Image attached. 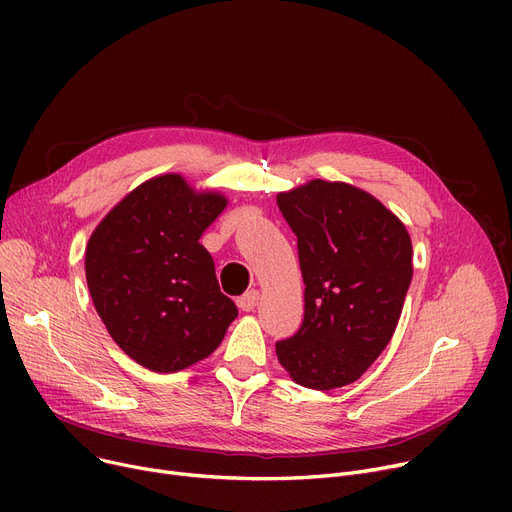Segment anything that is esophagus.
Instances as JSON below:
<instances>
[{
	"instance_id": "1",
	"label": "esophagus",
	"mask_w": 512,
	"mask_h": 512,
	"mask_svg": "<svg viewBox=\"0 0 512 512\" xmlns=\"http://www.w3.org/2000/svg\"><path fill=\"white\" fill-rule=\"evenodd\" d=\"M259 303V290H249L242 294V297L236 301V305L242 309V311H253Z\"/></svg>"
}]
</instances>
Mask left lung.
I'll list each match as a JSON object with an SVG mask.
<instances>
[{
    "label": "left lung",
    "mask_w": 512,
    "mask_h": 512,
    "mask_svg": "<svg viewBox=\"0 0 512 512\" xmlns=\"http://www.w3.org/2000/svg\"><path fill=\"white\" fill-rule=\"evenodd\" d=\"M297 234L305 282L299 332L276 344L280 365L311 390L353 384L382 355L413 278L411 236L363 188L309 180L278 193Z\"/></svg>",
    "instance_id": "left-lung-1"
}]
</instances>
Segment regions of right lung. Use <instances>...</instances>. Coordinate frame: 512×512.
Masks as SVG:
<instances>
[{"label":"right lung","mask_w":512,"mask_h":512,"mask_svg":"<svg viewBox=\"0 0 512 512\" xmlns=\"http://www.w3.org/2000/svg\"><path fill=\"white\" fill-rule=\"evenodd\" d=\"M226 205L218 191L159 174L107 211L87 242L93 305L114 342L151 371L207 359L238 315L199 242Z\"/></svg>","instance_id":"right-lung-1"}]
</instances>
